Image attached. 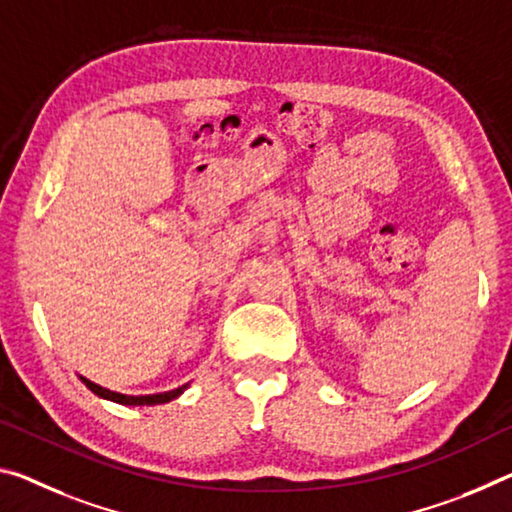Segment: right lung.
Instances as JSON below:
<instances>
[{
    "label": "right lung",
    "instance_id": "add662e5",
    "mask_svg": "<svg viewBox=\"0 0 512 512\" xmlns=\"http://www.w3.org/2000/svg\"><path fill=\"white\" fill-rule=\"evenodd\" d=\"M81 383H84L88 389H91L93 394L100 396V399H107L113 403H120V405H159V403H168L180 396L189 383L177 387V389H170V392H161V394H141V396H132V394H120V392H111V389L102 387V385H95L93 380H88L84 376H79Z\"/></svg>",
    "mask_w": 512,
    "mask_h": 512
}]
</instances>
